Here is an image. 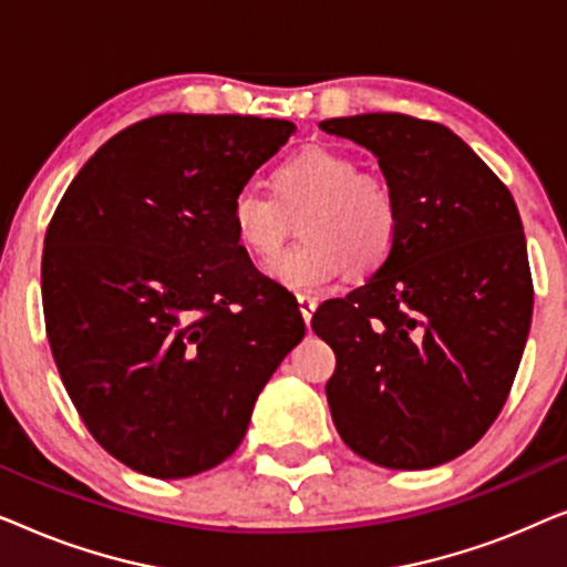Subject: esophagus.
I'll list each match as a JSON object with an SVG mask.
<instances>
[{
  "mask_svg": "<svg viewBox=\"0 0 567 567\" xmlns=\"http://www.w3.org/2000/svg\"><path fill=\"white\" fill-rule=\"evenodd\" d=\"M297 301H299V312H301V317H305V322L309 324V322H312V315H315V309H317V299L307 297V293H299Z\"/></svg>",
  "mask_w": 567,
  "mask_h": 567,
  "instance_id": "obj_1",
  "label": "esophagus"
}]
</instances>
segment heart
Segmentation results:
<instances>
[{
  "mask_svg": "<svg viewBox=\"0 0 567 567\" xmlns=\"http://www.w3.org/2000/svg\"><path fill=\"white\" fill-rule=\"evenodd\" d=\"M276 193L243 185L229 204V219L243 247L274 258L291 231V216H303L305 247L284 252L268 274L286 289L312 293L346 274L374 270L398 235V204L382 177L361 173L359 159L312 146L293 154L274 173Z\"/></svg>",
  "mask_w": 567,
  "mask_h": 567,
  "instance_id": "1",
  "label": "heart"
}]
</instances>
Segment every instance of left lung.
I'll list each match as a JSON object with an SVG mask.
<instances>
[{
	"instance_id": "1",
	"label": "left lung",
	"mask_w": 567,
	"mask_h": 567,
	"mask_svg": "<svg viewBox=\"0 0 567 567\" xmlns=\"http://www.w3.org/2000/svg\"><path fill=\"white\" fill-rule=\"evenodd\" d=\"M320 128L367 146L398 204L382 266L312 317L338 361L332 423L379 467H439L483 439L522 361L534 305L522 216L441 123L363 113Z\"/></svg>"
}]
</instances>
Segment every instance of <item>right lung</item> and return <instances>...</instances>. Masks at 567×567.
<instances>
[{
	"label": "right lung",
	"instance_id": "1",
	"mask_svg": "<svg viewBox=\"0 0 567 567\" xmlns=\"http://www.w3.org/2000/svg\"><path fill=\"white\" fill-rule=\"evenodd\" d=\"M291 134L255 115H154L100 146L53 214V361L97 444L134 472L181 480L235 454L305 338L297 299L252 266L229 219Z\"/></svg>",
	"mask_w": 567,
	"mask_h": 567
}]
</instances>
